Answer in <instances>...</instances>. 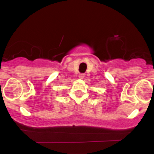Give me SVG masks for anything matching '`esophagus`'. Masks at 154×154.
I'll return each mask as SVG.
<instances>
[{
    "instance_id": "esophagus-1",
    "label": "esophagus",
    "mask_w": 154,
    "mask_h": 154,
    "mask_svg": "<svg viewBox=\"0 0 154 154\" xmlns=\"http://www.w3.org/2000/svg\"><path fill=\"white\" fill-rule=\"evenodd\" d=\"M78 77L79 79H83L85 77V75L84 74H79Z\"/></svg>"
}]
</instances>
